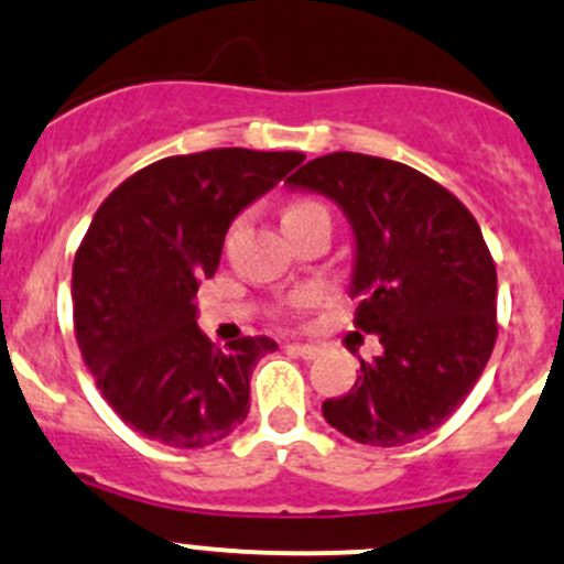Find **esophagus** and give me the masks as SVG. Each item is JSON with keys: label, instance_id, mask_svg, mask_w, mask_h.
I'll return each mask as SVG.
<instances>
[{"label": "esophagus", "instance_id": "obj_1", "mask_svg": "<svg viewBox=\"0 0 564 564\" xmlns=\"http://www.w3.org/2000/svg\"><path fill=\"white\" fill-rule=\"evenodd\" d=\"M289 351H294L302 359H316L318 354H322V348L313 346V343H292V346H289Z\"/></svg>", "mask_w": 564, "mask_h": 564}]
</instances>
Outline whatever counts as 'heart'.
<instances>
[{
	"label": "heart",
	"instance_id": "obj_1",
	"mask_svg": "<svg viewBox=\"0 0 564 564\" xmlns=\"http://www.w3.org/2000/svg\"><path fill=\"white\" fill-rule=\"evenodd\" d=\"M307 210H324V207L316 205V203H294L286 210V216H300V213H307ZM286 216H283V218H286ZM302 302H305V297H294V305H302Z\"/></svg>",
	"mask_w": 564,
	"mask_h": 564
}]
</instances>
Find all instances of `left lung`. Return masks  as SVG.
Listing matches in <instances>:
<instances>
[{"label": "left lung", "mask_w": 564, "mask_h": 564, "mask_svg": "<svg viewBox=\"0 0 564 564\" xmlns=\"http://www.w3.org/2000/svg\"><path fill=\"white\" fill-rule=\"evenodd\" d=\"M324 194L354 232V324L383 351L322 405L351 441L394 448L459 408L497 337V270L481 227L452 192L408 164L337 151L289 175Z\"/></svg>", "instance_id": "obj_1"}]
</instances>
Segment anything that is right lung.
<instances>
[{
	"label": "right lung",
	"mask_w": 564,
	"mask_h": 564,
	"mask_svg": "<svg viewBox=\"0 0 564 564\" xmlns=\"http://www.w3.org/2000/svg\"><path fill=\"white\" fill-rule=\"evenodd\" d=\"M297 151H213L142 167L99 205L73 264L75 337L123 424L173 448L224 441L248 416L253 365L278 343L216 348L197 289L229 224L302 162Z\"/></svg>",
	"instance_id": "obj_1"
}]
</instances>
